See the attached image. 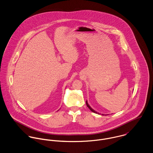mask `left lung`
<instances>
[{
  "mask_svg": "<svg viewBox=\"0 0 153 153\" xmlns=\"http://www.w3.org/2000/svg\"><path fill=\"white\" fill-rule=\"evenodd\" d=\"M86 104H87V106L89 108V109L92 111V112H94V113H96V114H100V113H99V112H97L96 111H95L94 109H92L91 107H90V105L88 104V103L87 101H86ZM101 115H106V114H102Z\"/></svg>",
  "mask_w": 153,
  "mask_h": 153,
  "instance_id": "left-lung-1",
  "label": "left lung"
}]
</instances>
